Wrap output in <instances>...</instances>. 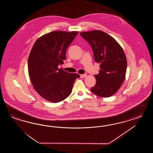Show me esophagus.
<instances>
[{
	"instance_id": "esophagus-1",
	"label": "esophagus",
	"mask_w": 153,
	"mask_h": 153,
	"mask_svg": "<svg viewBox=\"0 0 153 153\" xmlns=\"http://www.w3.org/2000/svg\"><path fill=\"white\" fill-rule=\"evenodd\" d=\"M86 76H87V74H81V75H80V77H81V78H85V77H86Z\"/></svg>"
}]
</instances>
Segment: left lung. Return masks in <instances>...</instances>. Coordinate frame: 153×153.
I'll return each instance as SVG.
<instances>
[{"mask_svg": "<svg viewBox=\"0 0 153 153\" xmlns=\"http://www.w3.org/2000/svg\"><path fill=\"white\" fill-rule=\"evenodd\" d=\"M80 35L91 46L95 61L100 64L99 74L95 75L96 85L91 91L100 97H110L125 79L127 59L124 51L113 37L100 30Z\"/></svg>", "mask_w": 153, "mask_h": 153, "instance_id": "obj_1", "label": "left lung"}]
</instances>
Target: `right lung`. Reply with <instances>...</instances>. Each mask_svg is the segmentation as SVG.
<instances>
[{
  "mask_svg": "<svg viewBox=\"0 0 153 153\" xmlns=\"http://www.w3.org/2000/svg\"><path fill=\"white\" fill-rule=\"evenodd\" d=\"M77 34V31H62L48 33L37 39L30 51L28 59L30 79L35 91L48 101L56 103L65 100L72 92L76 79L80 77L58 68Z\"/></svg>",
  "mask_w": 153,
  "mask_h": 153,
  "instance_id": "1",
  "label": "right lung"
}]
</instances>
